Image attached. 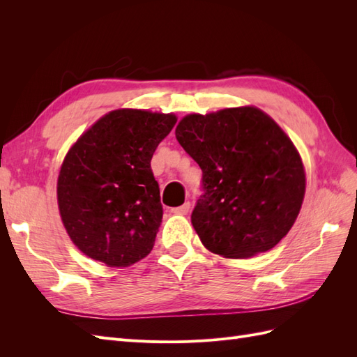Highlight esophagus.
<instances>
[{"label":"esophagus","mask_w":357,"mask_h":357,"mask_svg":"<svg viewBox=\"0 0 357 357\" xmlns=\"http://www.w3.org/2000/svg\"><path fill=\"white\" fill-rule=\"evenodd\" d=\"M189 208H190V202L188 201V202H185L183 205H180V207L172 208L171 213H174V214H188Z\"/></svg>","instance_id":"obj_1"}]
</instances>
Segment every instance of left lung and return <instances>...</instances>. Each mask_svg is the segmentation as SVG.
Returning a JSON list of instances; mask_svg holds the SVG:
<instances>
[{"mask_svg":"<svg viewBox=\"0 0 357 357\" xmlns=\"http://www.w3.org/2000/svg\"><path fill=\"white\" fill-rule=\"evenodd\" d=\"M176 138L202 169L192 225L205 248L244 259L282 241L304 201L305 171L271 117L256 107L189 114Z\"/></svg>","mask_w":357,"mask_h":357,"instance_id":"8db88e82","label":"left lung"}]
</instances>
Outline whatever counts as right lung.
I'll use <instances>...</instances> for the list:
<instances>
[{
    "instance_id": "1",
    "label": "right lung",
    "mask_w": 357,
    "mask_h": 357,
    "mask_svg": "<svg viewBox=\"0 0 357 357\" xmlns=\"http://www.w3.org/2000/svg\"><path fill=\"white\" fill-rule=\"evenodd\" d=\"M176 122L171 113L114 110L68 150L58 177L61 219L93 261L122 268L152 252L164 211L150 160Z\"/></svg>"
}]
</instances>
